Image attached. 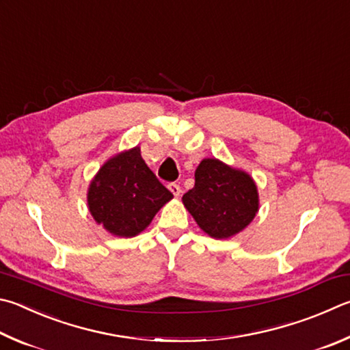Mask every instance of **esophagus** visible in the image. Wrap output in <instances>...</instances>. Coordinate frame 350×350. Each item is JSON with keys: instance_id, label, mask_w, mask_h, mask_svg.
<instances>
[{"instance_id": "obj_1", "label": "esophagus", "mask_w": 350, "mask_h": 350, "mask_svg": "<svg viewBox=\"0 0 350 350\" xmlns=\"http://www.w3.org/2000/svg\"><path fill=\"white\" fill-rule=\"evenodd\" d=\"M168 189L171 193H173V196L174 197H177V196H180V193H182V189H180V187L177 185V183H170L168 185Z\"/></svg>"}]
</instances>
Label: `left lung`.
Instances as JSON below:
<instances>
[{"label": "left lung", "mask_w": 350, "mask_h": 350, "mask_svg": "<svg viewBox=\"0 0 350 350\" xmlns=\"http://www.w3.org/2000/svg\"><path fill=\"white\" fill-rule=\"evenodd\" d=\"M194 179V188L183 194L182 202L209 237H234L257 215L258 189L245 170L206 157L196 168Z\"/></svg>", "instance_id": "obj_1"}]
</instances>
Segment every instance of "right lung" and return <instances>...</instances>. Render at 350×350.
<instances>
[{"label": "right lung", "instance_id": "add662e5", "mask_svg": "<svg viewBox=\"0 0 350 350\" xmlns=\"http://www.w3.org/2000/svg\"><path fill=\"white\" fill-rule=\"evenodd\" d=\"M173 199L133 147L107 159L87 189L92 217L114 237H135L147 230L159 209Z\"/></svg>", "mask_w": 350, "mask_h": 350}]
</instances>
